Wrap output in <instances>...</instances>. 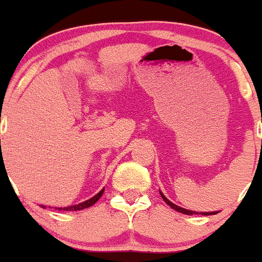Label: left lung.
Here are the masks:
<instances>
[{"label":"left lung","mask_w":262,"mask_h":262,"mask_svg":"<svg viewBox=\"0 0 262 262\" xmlns=\"http://www.w3.org/2000/svg\"><path fill=\"white\" fill-rule=\"evenodd\" d=\"M159 193H160V196H162V198H163V200H164L165 203H167L168 205L170 206V208H172V209H174V210H176V211H178V213L186 214V215H198V214H200V215H214V214H218V213H219V211H208V213H206V211H200V213H199V211L187 210V209H183V208H181V206L176 205V204H173L172 201H169V200H168V199L165 198L164 195H163V192H162V191H160V190H159Z\"/></svg>","instance_id":"1"}]
</instances>
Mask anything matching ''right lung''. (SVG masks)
Returning <instances> with one entry per match:
<instances>
[{
	"instance_id": "obj_1",
	"label": "right lung",
	"mask_w": 262,
	"mask_h": 262,
	"mask_svg": "<svg viewBox=\"0 0 262 262\" xmlns=\"http://www.w3.org/2000/svg\"><path fill=\"white\" fill-rule=\"evenodd\" d=\"M1 141V140H0ZM103 192H104V188H102V190L99 191V192L97 193L95 196H93V198H90L89 200L86 201H82V203L77 204V205H71V206H64V208H56L57 210H63V211H76V210H82V209H86V208H90V206L94 205L95 203H97L98 200H99L100 198H102ZM42 208H46L44 205H40Z\"/></svg>"
}]
</instances>
